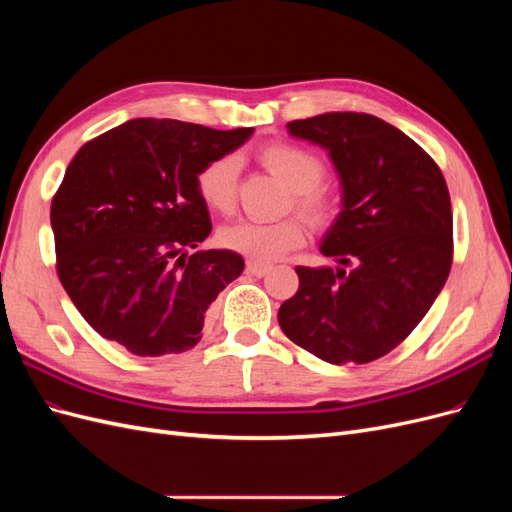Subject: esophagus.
<instances>
[{"mask_svg": "<svg viewBox=\"0 0 512 512\" xmlns=\"http://www.w3.org/2000/svg\"><path fill=\"white\" fill-rule=\"evenodd\" d=\"M247 273L250 275H256V277H262L267 275L271 271V265H267V262H256V260H247Z\"/></svg>", "mask_w": 512, "mask_h": 512, "instance_id": "obj_1", "label": "esophagus"}]
</instances>
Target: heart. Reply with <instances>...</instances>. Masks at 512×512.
I'll return each mask as SVG.
<instances>
[{"label": "heart", "mask_w": 512, "mask_h": 512, "mask_svg": "<svg viewBox=\"0 0 512 512\" xmlns=\"http://www.w3.org/2000/svg\"><path fill=\"white\" fill-rule=\"evenodd\" d=\"M260 164L271 175L280 179L292 194V205L305 220L314 226H324L333 220L337 200L331 190L320 185L324 179V164L316 153L297 145L273 143L262 147L258 153ZM239 181V162L232 156H220L200 168L198 192L205 203L228 213L235 207ZM220 241L232 252L256 262H269L284 256L294 247L303 245L305 228L297 218H288L275 224L235 222L220 230Z\"/></svg>", "instance_id": "obj_1"}]
</instances>
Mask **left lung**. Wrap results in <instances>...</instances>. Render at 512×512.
Here are the masks:
<instances>
[{
  "label": "left lung",
  "instance_id": "obj_1",
  "mask_svg": "<svg viewBox=\"0 0 512 512\" xmlns=\"http://www.w3.org/2000/svg\"><path fill=\"white\" fill-rule=\"evenodd\" d=\"M286 128L329 151L342 211L320 243L339 267H297L299 290L277 320L322 361H376L414 331L451 273L442 170L410 136L367 113H324Z\"/></svg>",
  "mask_w": 512,
  "mask_h": 512
}]
</instances>
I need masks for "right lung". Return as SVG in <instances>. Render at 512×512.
Returning a JSON list of instances; mask_svg holds the SVG:
<instances>
[{"instance_id":"add662e5","label":"right lung","mask_w":512,"mask_h":512,"mask_svg":"<svg viewBox=\"0 0 512 512\" xmlns=\"http://www.w3.org/2000/svg\"><path fill=\"white\" fill-rule=\"evenodd\" d=\"M252 132L130 119L76 153L51 203L57 275L104 339L138 356L200 342L207 309L245 262L232 250L190 254L211 232L196 179Z\"/></svg>"}]
</instances>
